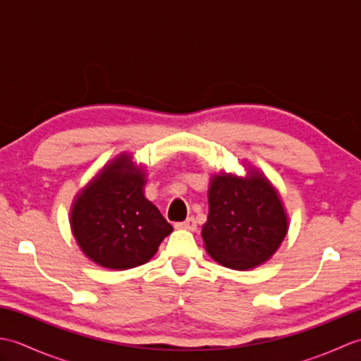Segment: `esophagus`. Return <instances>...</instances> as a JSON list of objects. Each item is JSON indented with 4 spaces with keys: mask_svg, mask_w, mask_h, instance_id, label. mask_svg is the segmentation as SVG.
Here are the masks:
<instances>
[{
    "mask_svg": "<svg viewBox=\"0 0 361 361\" xmlns=\"http://www.w3.org/2000/svg\"><path fill=\"white\" fill-rule=\"evenodd\" d=\"M176 226L181 228V229H188V231H195V229H197V221H195L194 217H189L188 220L181 221V224H178Z\"/></svg>",
    "mask_w": 361,
    "mask_h": 361,
    "instance_id": "34e87169",
    "label": "esophagus"
}]
</instances>
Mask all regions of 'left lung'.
Wrapping results in <instances>:
<instances>
[{
    "label": "left lung",
    "mask_w": 361,
    "mask_h": 361,
    "mask_svg": "<svg viewBox=\"0 0 361 361\" xmlns=\"http://www.w3.org/2000/svg\"><path fill=\"white\" fill-rule=\"evenodd\" d=\"M209 214L202 237L208 255L233 270L267 262L286 239L288 216L281 195L264 172L248 167L245 176L212 175Z\"/></svg>",
    "instance_id": "left-lung-1"
}]
</instances>
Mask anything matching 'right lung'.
I'll return each mask as SVG.
<instances>
[{
	"label": "right lung",
	"instance_id": "right-lung-1",
	"mask_svg": "<svg viewBox=\"0 0 361 361\" xmlns=\"http://www.w3.org/2000/svg\"><path fill=\"white\" fill-rule=\"evenodd\" d=\"M145 173L133 157L121 153L75 195L70 225L82 252L110 270L140 267L155 256L173 231L144 197Z\"/></svg>",
	"mask_w": 361,
	"mask_h": 361
}]
</instances>
